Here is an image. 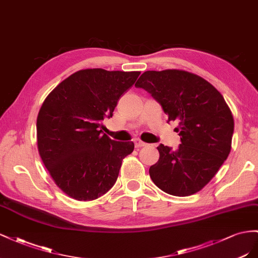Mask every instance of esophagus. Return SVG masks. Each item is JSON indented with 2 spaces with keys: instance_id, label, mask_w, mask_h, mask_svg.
I'll return each mask as SVG.
<instances>
[{
  "instance_id": "obj_1",
  "label": "esophagus",
  "mask_w": 258,
  "mask_h": 258,
  "mask_svg": "<svg viewBox=\"0 0 258 258\" xmlns=\"http://www.w3.org/2000/svg\"><path fill=\"white\" fill-rule=\"evenodd\" d=\"M134 144H135V148H142V147H146L147 146V144L142 142L141 139H135Z\"/></svg>"
}]
</instances>
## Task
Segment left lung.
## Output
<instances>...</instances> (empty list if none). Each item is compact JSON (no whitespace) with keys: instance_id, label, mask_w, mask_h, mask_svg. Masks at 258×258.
<instances>
[{"instance_id":"left-lung-1","label":"left lung","mask_w":258,"mask_h":258,"mask_svg":"<svg viewBox=\"0 0 258 258\" xmlns=\"http://www.w3.org/2000/svg\"><path fill=\"white\" fill-rule=\"evenodd\" d=\"M135 86L151 94L168 122H178L181 144L176 150L158 147L159 161L149 168L152 181L172 196L200 191L231 150L234 122L223 95L203 78L177 69L146 71Z\"/></svg>"}]
</instances>
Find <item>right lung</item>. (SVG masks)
<instances>
[{
  "instance_id": "obj_1",
  "label": "right lung",
  "mask_w": 258,
  "mask_h": 258,
  "mask_svg": "<svg viewBox=\"0 0 258 258\" xmlns=\"http://www.w3.org/2000/svg\"><path fill=\"white\" fill-rule=\"evenodd\" d=\"M139 71L84 69L58 84L44 100L36 119L38 149L51 178L78 201H92L115 183L132 142L102 134L117 100L135 83Z\"/></svg>"
}]
</instances>
